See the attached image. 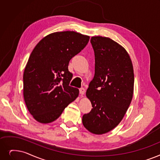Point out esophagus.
Instances as JSON below:
<instances>
[{"label": "esophagus", "mask_w": 160, "mask_h": 160, "mask_svg": "<svg viewBox=\"0 0 160 160\" xmlns=\"http://www.w3.org/2000/svg\"><path fill=\"white\" fill-rule=\"evenodd\" d=\"M79 92L81 95H84L85 93V89L84 88H82L79 89Z\"/></svg>", "instance_id": "34e87169"}]
</instances>
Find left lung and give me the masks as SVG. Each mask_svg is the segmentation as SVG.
<instances>
[{
  "mask_svg": "<svg viewBox=\"0 0 160 160\" xmlns=\"http://www.w3.org/2000/svg\"><path fill=\"white\" fill-rule=\"evenodd\" d=\"M95 53V75L86 96L93 108L82 123L92 133L101 135L120 123L133 98L134 73L127 51L107 37L90 40Z\"/></svg>",
  "mask_w": 160,
  "mask_h": 160,
  "instance_id": "1",
  "label": "left lung"
}]
</instances>
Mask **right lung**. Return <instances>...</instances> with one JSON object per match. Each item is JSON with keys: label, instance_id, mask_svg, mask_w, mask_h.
Instances as JSON below:
<instances>
[{"label": "right lung", "instance_id": "right-lung-1", "mask_svg": "<svg viewBox=\"0 0 160 160\" xmlns=\"http://www.w3.org/2000/svg\"><path fill=\"white\" fill-rule=\"evenodd\" d=\"M89 37L74 31L48 34L31 53L23 73V96L27 109L38 122L57 120L78 96L70 86V60L88 43Z\"/></svg>", "mask_w": 160, "mask_h": 160}]
</instances>
